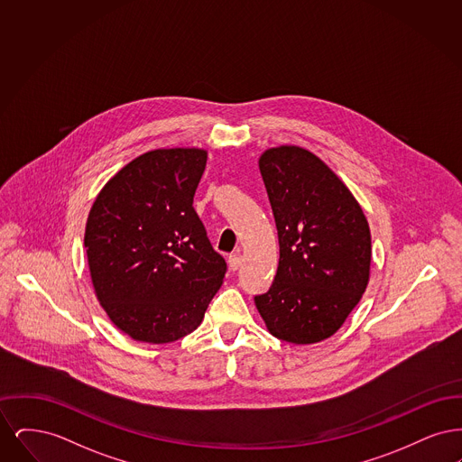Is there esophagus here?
<instances>
[{
    "label": "esophagus",
    "mask_w": 462,
    "mask_h": 462,
    "mask_svg": "<svg viewBox=\"0 0 462 462\" xmlns=\"http://www.w3.org/2000/svg\"><path fill=\"white\" fill-rule=\"evenodd\" d=\"M242 263V256L241 253H234V254H230L228 256V266L236 272V270H239V266Z\"/></svg>",
    "instance_id": "esophagus-1"
}]
</instances>
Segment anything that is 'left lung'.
Masks as SVG:
<instances>
[{"mask_svg":"<svg viewBox=\"0 0 462 462\" xmlns=\"http://www.w3.org/2000/svg\"><path fill=\"white\" fill-rule=\"evenodd\" d=\"M279 236V268L254 298L268 332L313 345L339 329L371 275V230L350 189L313 152L279 145L260 155Z\"/></svg>","mask_w":462,"mask_h":462,"instance_id":"obj_1","label":"left lung"}]
</instances>
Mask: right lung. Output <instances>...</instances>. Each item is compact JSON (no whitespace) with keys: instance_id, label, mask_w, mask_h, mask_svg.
<instances>
[{"instance_id":"add662e5","label":"right lung","mask_w":462,"mask_h":462,"mask_svg":"<svg viewBox=\"0 0 462 462\" xmlns=\"http://www.w3.org/2000/svg\"><path fill=\"white\" fill-rule=\"evenodd\" d=\"M208 151L155 149L110 178L89 209L85 249L98 303L134 341L198 329L226 263L192 206Z\"/></svg>"}]
</instances>
